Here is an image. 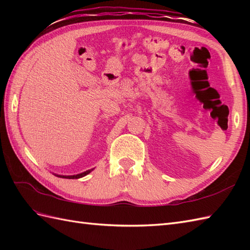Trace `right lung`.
Segmentation results:
<instances>
[{"instance_id": "add662e5", "label": "right lung", "mask_w": 250, "mask_h": 250, "mask_svg": "<svg viewBox=\"0 0 250 250\" xmlns=\"http://www.w3.org/2000/svg\"><path fill=\"white\" fill-rule=\"evenodd\" d=\"M92 169H88V171L83 172V173H81V174H77V175H72V176H62V175H58L59 177H62V178H68V179H76V178H81V177H83L86 176L87 174H89L90 172H91Z\"/></svg>"}]
</instances>
